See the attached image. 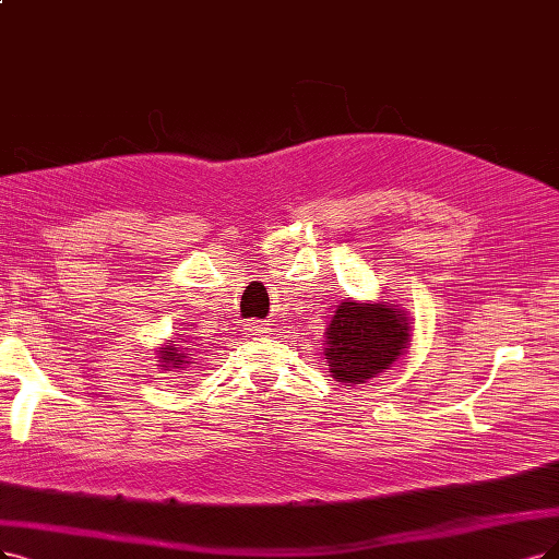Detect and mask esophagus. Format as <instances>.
<instances>
[{"label":"esophagus","instance_id":"34e87169","mask_svg":"<svg viewBox=\"0 0 559 559\" xmlns=\"http://www.w3.org/2000/svg\"><path fill=\"white\" fill-rule=\"evenodd\" d=\"M248 332L255 334V336H260V334H264V332H266V326H264L262 322H248Z\"/></svg>","mask_w":559,"mask_h":559}]
</instances>
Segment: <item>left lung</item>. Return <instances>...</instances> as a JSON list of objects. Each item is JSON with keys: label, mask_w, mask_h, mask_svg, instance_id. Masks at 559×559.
<instances>
[{"label": "left lung", "mask_w": 559, "mask_h": 559, "mask_svg": "<svg viewBox=\"0 0 559 559\" xmlns=\"http://www.w3.org/2000/svg\"><path fill=\"white\" fill-rule=\"evenodd\" d=\"M409 338V322L401 308L343 301L326 329L329 373L338 382L361 384L394 364Z\"/></svg>", "instance_id": "left-lung-1"}]
</instances>
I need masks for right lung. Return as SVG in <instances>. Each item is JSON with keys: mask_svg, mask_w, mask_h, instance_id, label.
Here are the masks:
<instances>
[{"mask_svg": "<svg viewBox=\"0 0 559 559\" xmlns=\"http://www.w3.org/2000/svg\"><path fill=\"white\" fill-rule=\"evenodd\" d=\"M183 349L186 347H175V345H168V347H160L158 353H160V361H165L163 366L168 368V364H175V366H170V368H183V364H189V361H183Z\"/></svg>", "mask_w": 559, "mask_h": 559, "instance_id": "add662e5", "label": "right lung"}]
</instances>
